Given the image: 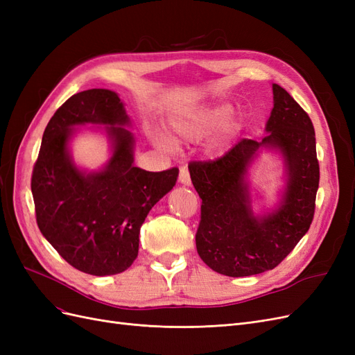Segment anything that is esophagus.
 Returning <instances> with one entry per match:
<instances>
[{"label":"esophagus","instance_id":"34e87169","mask_svg":"<svg viewBox=\"0 0 355 355\" xmlns=\"http://www.w3.org/2000/svg\"><path fill=\"white\" fill-rule=\"evenodd\" d=\"M179 182L187 187L191 185V176H189V170L187 166H182L179 168Z\"/></svg>","mask_w":355,"mask_h":355}]
</instances>
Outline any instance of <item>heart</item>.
Wrapping results in <instances>:
<instances>
[{"label": "heart", "mask_w": 355, "mask_h": 355, "mask_svg": "<svg viewBox=\"0 0 355 355\" xmlns=\"http://www.w3.org/2000/svg\"><path fill=\"white\" fill-rule=\"evenodd\" d=\"M231 114L230 105H222L207 112L198 114L175 124V133L182 141H197L201 136L209 133L211 128L220 125Z\"/></svg>", "instance_id": "heart-1"}]
</instances>
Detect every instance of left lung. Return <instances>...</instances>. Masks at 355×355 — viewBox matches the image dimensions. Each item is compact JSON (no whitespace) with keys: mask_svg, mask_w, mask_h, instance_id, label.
I'll return each instance as SVG.
<instances>
[{"mask_svg":"<svg viewBox=\"0 0 355 355\" xmlns=\"http://www.w3.org/2000/svg\"><path fill=\"white\" fill-rule=\"evenodd\" d=\"M274 108L261 142L241 139L222 157L191 161L192 185L201 198L196 234L197 252L213 271L247 277L274 270L311 227L315 211L320 166L315 132L308 114L278 84H272ZM262 144L282 149L289 166L284 206L256 220L243 182L245 167Z\"/></svg>","mask_w":355,"mask_h":355,"instance_id":"8db88e82","label":"left lung"}]
</instances>
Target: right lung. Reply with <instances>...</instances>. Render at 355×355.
<instances>
[{"label": "right lung", "mask_w": 355, "mask_h": 355, "mask_svg": "<svg viewBox=\"0 0 355 355\" xmlns=\"http://www.w3.org/2000/svg\"><path fill=\"white\" fill-rule=\"evenodd\" d=\"M105 123L114 154L99 174L84 175L67 157L70 127ZM116 93L84 90L49 121L31 178L37 225L69 265L90 275L125 271L139 252V232L154 204L175 187L179 168L146 171L133 166V136Z\"/></svg>", "instance_id": "1"}]
</instances>
